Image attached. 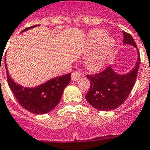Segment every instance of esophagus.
Segmentation results:
<instances>
[{
  "label": "esophagus",
  "instance_id": "1",
  "mask_svg": "<svg viewBox=\"0 0 150 150\" xmlns=\"http://www.w3.org/2000/svg\"><path fill=\"white\" fill-rule=\"evenodd\" d=\"M80 78L81 75L79 72H77V71H74V72H72V74H71V80L73 81H77Z\"/></svg>",
  "mask_w": 150,
  "mask_h": 150
}]
</instances>
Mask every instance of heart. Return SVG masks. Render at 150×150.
Here are the masks:
<instances>
[{"mask_svg":"<svg viewBox=\"0 0 150 150\" xmlns=\"http://www.w3.org/2000/svg\"><path fill=\"white\" fill-rule=\"evenodd\" d=\"M105 30L96 28L91 30L87 36V42L90 47H96L100 44L97 52L88 57L84 60L87 69L91 71H97L104 66L106 61L111 57L115 48V41L112 38L106 37Z\"/></svg>","mask_w":150,"mask_h":150,"instance_id":"1","label":"heart"}]
</instances>
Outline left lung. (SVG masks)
Listing matches in <instances>:
<instances>
[{
  "label": "left lung",
  "mask_w": 150,
  "mask_h": 150,
  "mask_svg": "<svg viewBox=\"0 0 150 150\" xmlns=\"http://www.w3.org/2000/svg\"><path fill=\"white\" fill-rule=\"evenodd\" d=\"M124 44L131 45L137 50V59L132 70L118 74L111 66L106 70L93 75H87L91 87L85 98L97 110L111 111L119 107L125 101L136 81L140 62V53L130 34L123 32Z\"/></svg>",
  "instance_id": "8db88e82"
}]
</instances>
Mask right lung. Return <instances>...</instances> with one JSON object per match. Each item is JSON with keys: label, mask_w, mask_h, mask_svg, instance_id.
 Returning a JSON list of instances; mask_svg holds the SVG:
<instances>
[{"label": "right lung", "mask_w": 150, "mask_h": 150, "mask_svg": "<svg viewBox=\"0 0 150 150\" xmlns=\"http://www.w3.org/2000/svg\"><path fill=\"white\" fill-rule=\"evenodd\" d=\"M37 26L38 25L25 28L21 33ZM4 62L7 82L10 90L21 106L34 114H46L52 111L59 103L65 88L71 80L69 73L53 78L34 88H24L12 79L6 66V58H4Z\"/></svg>", "instance_id": "obj_1"}]
</instances>
